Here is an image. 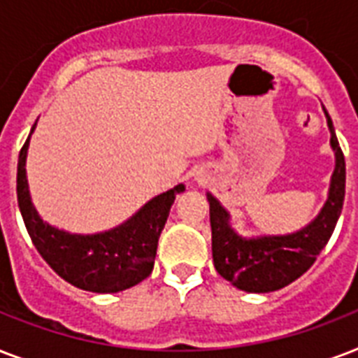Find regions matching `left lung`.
<instances>
[{
  "label": "left lung",
  "mask_w": 358,
  "mask_h": 358,
  "mask_svg": "<svg viewBox=\"0 0 358 358\" xmlns=\"http://www.w3.org/2000/svg\"><path fill=\"white\" fill-rule=\"evenodd\" d=\"M331 131V148L334 152V171L329 185V196L322 212L310 223L292 234L241 236L230 224V213L221 202L206 193L210 202L213 266L232 286L267 294L299 278L314 264L316 256L327 245L338 223L345 196V159L334 134L333 120L323 108Z\"/></svg>",
  "instance_id": "1"
}]
</instances>
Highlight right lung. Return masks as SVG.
Returning <instances> with one entry per match:
<instances>
[{
  "mask_svg": "<svg viewBox=\"0 0 358 358\" xmlns=\"http://www.w3.org/2000/svg\"><path fill=\"white\" fill-rule=\"evenodd\" d=\"M36 122L18 156L16 195L25 229L48 266L76 288L94 294H117L145 280L154 269L157 239L184 184L154 196L115 229L96 234H72L46 223L33 206L27 184V148Z\"/></svg>",
  "mask_w": 358,
  "mask_h": 358,
  "instance_id": "add662e5",
  "label": "right lung"
}]
</instances>
